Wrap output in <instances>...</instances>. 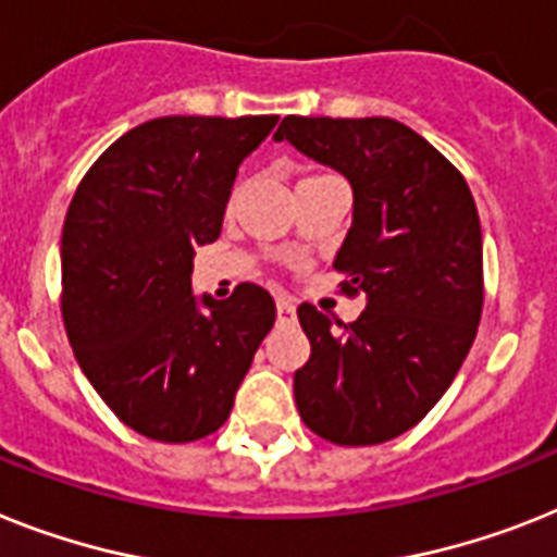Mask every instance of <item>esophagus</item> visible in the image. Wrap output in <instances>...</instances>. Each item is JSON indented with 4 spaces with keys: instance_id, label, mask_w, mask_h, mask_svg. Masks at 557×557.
<instances>
[{
    "instance_id": "obj_1",
    "label": "esophagus",
    "mask_w": 557,
    "mask_h": 557,
    "mask_svg": "<svg viewBox=\"0 0 557 557\" xmlns=\"http://www.w3.org/2000/svg\"><path fill=\"white\" fill-rule=\"evenodd\" d=\"M275 312H278V321H293V315H296V305H293V298H287V296L275 298Z\"/></svg>"
}]
</instances>
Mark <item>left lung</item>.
I'll return each mask as SVG.
<instances>
[{"label":"left lung","instance_id":"1","mask_svg":"<svg viewBox=\"0 0 557 557\" xmlns=\"http://www.w3.org/2000/svg\"><path fill=\"white\" fill-rule=\"evenodd\" d=\"M275 141L352 187L335 256L364 296L350 327L298 307L310 358L293 375L298 416L321 438L367 447L407 433L453 384L484 305V247L463 176L424 136L387 116L282 119Z\"/></svg>","mask_w":557,"mask_h":557}]
</instances>
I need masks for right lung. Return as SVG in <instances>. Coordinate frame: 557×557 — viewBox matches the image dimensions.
<instances>
[{
  "label": "right lung",
  "mask_w": 557,
  "mask_h": 557,
  "mask_svg": "<svg viewBox=\"0 0 557 557\" xmlns=\"http://www.w3.org/2000/svg\"><path fill=\"white\" fill-rule=\"evenodd\" d=\"M278 116H162L133 127L82 178L62 227V315L82 372L124 424L164 444L227 421L275 321L238 284L193 293L196 247L219 238L238 164Z\"/></svg>",
  "instance_id": "1"
}]
</instances>
